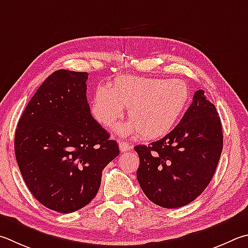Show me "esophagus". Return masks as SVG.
<instances>
[{"instance_id": "esophagus-1", "label": "esophagus", "mask_w": 248, "mask_h": 248, "mask_svg": "<svg viewBox=\"0 0 248 248\" xmlns=\"http://www.w3.org/2000/svg\"><path fill=\"white\" fill-rule=\"evenodd\" d=\"M119 148L121 152H128L130 148H131V146L129 145V144L127 142H119Z\"/></svg>"}]
</instances>
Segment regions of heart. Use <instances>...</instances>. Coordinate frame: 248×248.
<instances>
[{"instance_id": "1", "label": "heart", "mask_w": 248, "mask_h": 248, "mask_svg": "<svg viewBox=\"0 0 248 248\" xmlns=\"http://www.w3.org/2000/svg\"><path fill=\"white\" fill-rule=\"evenodd\" d=\"M188 100V87L181 79L117 77L111 87L98 85L91 100V114L111 128L129 108L131 121L119 128L121 136L140 132L154 140L167 134L181 116Z\"/></svg>"}]
</instances>
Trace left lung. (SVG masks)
I'll use <instances>...</instances> for the list:
<instances>
[{"mask_svg":"<svg viewBox=\"0 0 248 248\" xmlns=\"http://www.w3.org/2000/svg\"><path fill=\"white\" fill-rule=\"evenodd\" d=\"M204 90L167 136L148 145H137V178L144 194L164 208H178L197 199L219 163L223 146L220 117Z\"/></svg>","mask_w":248,"mask_h":248,"instance_id":"1","label":"left lung"}]
</instances>
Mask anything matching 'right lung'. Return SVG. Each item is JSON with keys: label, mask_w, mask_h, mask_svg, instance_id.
<instances>
[{"label": "right lung", "mask_w": 248, "mask_h": 248, "mask_svg": "<svg viewBox=\"0 0 248 248\" xmlns=\"http://www.w3.org/2000/svg\"><path fill=\"white\" fill-rule=\"evenodd\" d=\"M88 73L61 69L44 80L22 112L15 155L27 187L48 209L69 214L88 205L118 144L93 118Z\"/></svg>", "instance_id": "obj_1"}]
</instances>
